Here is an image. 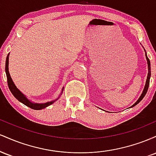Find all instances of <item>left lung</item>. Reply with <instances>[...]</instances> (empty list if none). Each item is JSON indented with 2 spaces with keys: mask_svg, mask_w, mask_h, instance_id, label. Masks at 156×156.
I'll list each match as a JSON object with an SVG mask.
<instances>
[{
  "mask_svg": "<svg viewBox=\"0 0 156 156\" xmlns=\"http://www.w3.org/2000/svg\"><path fill=\"white\" fill-rule=\"evenodd\" d=\"M145 55H146V58H147V64H148V74H147V80H146L145 87H144V90H143L142 93H141V94L140 98H139V100H138V101H137L136 102V103H134V104H133V105H132L131 108H132V107L135 106L136 105H137L138 103H139V102H140V101H141V100H142L143 98H144V97L145 96V94H146L147 92L148 87H149L150 79V76H151V71H150V59H149V58H148L147 55L146 53H145Z\"/></svg>",
  "mask_w": 156,
  "mask_h": 156,
  "instance_id": "left-lung-1",
  "label": "left lung"
}]
</instances>
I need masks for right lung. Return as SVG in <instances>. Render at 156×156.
<instances>
[{
    "label": "right lung",
    "mask_w": 156,
    "mask_h": 156,
    "mask_svg": "<svg viewBox=\"0 0 156 156\" xmlns=\"http://www.w3.org/2000/svg\"><path fill=\"white\" fill-rule=\"evenodd\" d=\"M9 53L6 56V67H5V70H6V74L7 77V83H8L9 88L11 92H12V94L15 96L16 99L18 100L20 103H22L24 105H26V106L29 107V108H31L32 109H34V110H41V109H43L44 108H46L47 106H48V105L53 104L55 101H57V99H55V101L47 102V103H32L31 101H30L29 100H28V98H27L17 88V87H16L15 84L14 83L12 78H11L9 72ZM63 89L64 88L62 89V91H63Z\"/></svg>",
    "instance_id": "add662e5"
}]
</instances>
